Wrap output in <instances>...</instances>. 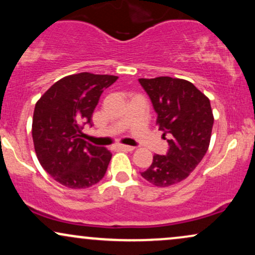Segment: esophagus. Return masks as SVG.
I'll use <instances>...</instances> for the list:
<instances>
[{
  "label": "esophagus",
  "instance_id": "34e87169",
  "mask_svg": "<svg viewBox=\"0 0 255 255\" xmlns=\"http://www.w3.org/2000/svg\"><path fill=\"white\" fill-rule=\"evenodd\" d=\"M118 147L120 148V150H125V151H133L134 148H135V147H133V146H128V145H119Z\"/></svg>",
  "mask_w": 255,
  "mask_h": 255
}]
</instances>
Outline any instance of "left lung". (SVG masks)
I'll return each instance as SVG.
<instances>
[{"instance_id": "8db88e82", "label": "left lung", "mask_w": 255, "mask_h": 255, "mask_svg": "<svg viewBox=\"0 0 255 255\" xmlns=\"http://www.w3.org/2000/svg\"><path fill=\"white\" fill-rule=\"evenodd\" d=\"M157 113V121L169 150L154 154L141 176L157 187L184 180L201 162L211 139L213 114L210 99L183 79H139Z\"/></svg>"}]
</instances>
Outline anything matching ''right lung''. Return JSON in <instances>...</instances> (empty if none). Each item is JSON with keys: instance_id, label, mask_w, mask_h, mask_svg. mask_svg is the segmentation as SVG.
I'll return each mask as SVG.
<instances>
[{"instance_id": "obj_1", "label": "right lung", "mask_w": 255, "mask_h": 255, "mask_svg": "<svg viewBox=\"0 0 255 255\" xmlns=\"http://www.w3.org/2000/svg\"><path fill=\"white\" fill-rule=\"evenodd\" d=\"M118 77L79 73L61 79L36 103L32 121L34 150L44 170L68 188H89L104 177L110 151L83 139L103 91Z\"/></svg>"}]
</instances>
